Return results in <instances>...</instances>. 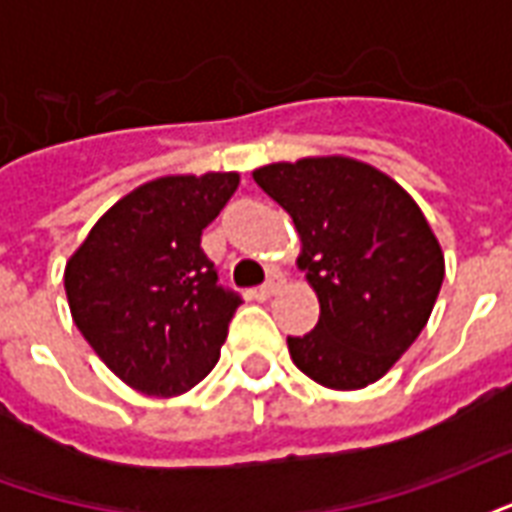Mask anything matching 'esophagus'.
Wrapping results in <instances>:
<instances>
[{
    "label": "esophagus",
    "mask_w": 512,
    "mask_h": 512,
    "mask_svg": "<svg viewBox=\"0 0 512 512\" xmlns=\"http://www.w3.org/2000/svg\"><path fill=\"white\" fill-rule=\"evenodd\" d=\"M279 288H282V274L274 271V274L260 285V293H263V296H274V293H279Z\"/></svg>",
    "instance_id": "obj_1"
}]
</instances>
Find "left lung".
<instances>
[{"label":"left lung","instance_id":"obj_1","mask_svg":"<svg viewBox=\"0 0 512 512\" xmlns=\"http://www.w3.org/2000/svg\"><path fill=\"white\" fill-rule=\"evenodd\" d=\"M301 235L299 268L321 301L304 337H288L301 373L329 389L384 376L425 329L444 279L439 241L395 180L354 158H301L255 169Z\"/></svg>","mask_w":512,"mask_h":512}]
</instances>
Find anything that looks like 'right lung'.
Returning <instances> with one entry per match:
<instances>
[{
  "label": "right lung",
  "mask_w": 512,
  "mask_h": 512,
  "mask_svg": "<svg viewBox=\"0 0 512 512\" xmlns=\"http://www.w3.org/2000/svg\"><path fill=\"white\" fill-rule=\"evenodd\" d=\"M235 189V172L150 180L95 222L65 266L73 323L142 395H180L219 362L244 299L219 282L200 238Z\"/></svg>",
  "instance_id": "1"
}]
</instances>
